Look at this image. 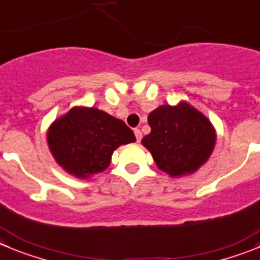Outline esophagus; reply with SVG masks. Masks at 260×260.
Listing matches in <instances>:
<instances>
[{
    "mask_svg": "<svg viewBox=\"0 0 260 260\" xmlns=\"http://www.w3.org/2000/svg\"><path fill=\"white\" fill-rule=\"evenodd\" d=\"M135 136H136V140H137V142L141 141L142 138V133L140 129H135Z\"/></svg>",
    "mask_w": 260,
    "mask_h": 260,
    "instance_id": "esophagus-1",
    "label": "esophagus"
}]
</instances>
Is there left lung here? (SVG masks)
Returning <instances> with one entry per match:
<instances>
[{"label": "left lung", "mask_w": 260, "mask_h": 260, "mask_svg": "<svg viewBox=\"0 0 260 260\" xmlns=\"http://www.w3.org/2000/svg\"><path fill=\"white\" fill-rule=\"evenodd\" d=\"M151 132L141 144L157 168L173 178L195 173L207 163L217 142L214 125L186 101L160 105L147 116Z\"/></svg>", "instance_id": "8db88e82"}]
</instances>
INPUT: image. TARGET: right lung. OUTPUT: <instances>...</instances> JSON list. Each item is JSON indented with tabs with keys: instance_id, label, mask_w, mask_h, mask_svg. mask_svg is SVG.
Segmentation results:
<instances>
[{
	"instance_id": "add662e5",
	"label": "right lung",
	"mask_w": 260,
	"mask_h": 260,
	"mask_svg": "<svg viewBox=\"0 0 260 260\" xmlns=\"http://www.w3.org/2000/svg\"><path fill=\"white\" fill-rule=\"evenodd\" d=\"M46 137L56 163L79 179L105 171L119 146L136 141L123 120L93 106L72 108L51 123Z\"/></svg>"
}]
</instances>
